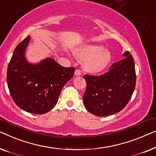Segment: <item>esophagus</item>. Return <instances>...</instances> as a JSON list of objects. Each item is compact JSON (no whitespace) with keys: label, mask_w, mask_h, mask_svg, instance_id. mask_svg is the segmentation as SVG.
I'll return each mask as SVG.
<instances>
[{"label":"esophagus","mask_w":156,"mask_h":156,"mask_svg":"<svg viewBox=\"0 0 156 156\" xmlns=\"http://www.w3.org/2000/svg\"><path fill=\"white\" fill-rule=\"evenodd\" d=\"M81 75V71L79 69H76L75 71V76H80Z\"/></svg>","instance_id":"esophagus-1"}]
</instances>
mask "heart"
<instances>
[{"label":"heart","instance_id":"1","mask_svg":"<svg viewBox=\"0 0 156 156\" xmlns=\"http://www.w3.org/2000/svg\"><path fill=\"white\" fill-rule=\"evenodd\" d=\"M78 58L85 61L84 69L90 73H98L104 71L111 62L112 54L102 46L85 44L75 50Z\"/></svg>","mask_w":156,"mask_h":156}]
</instances>
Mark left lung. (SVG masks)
Listing matches in <instances>:
<instances>
[{"label": "left lung", "instance_id": "left-lung-1", "mask_svg": "<svg viewBox=\"0 0 156 156\" xmlns=\"http://www.w3.org/2000/svg\"><path fill=\"white\" fill-rule=\"evenodd\" d=\"M124 59L114 63L110 70L101 76H84L87 83L83 103L90 112L99 117L119 112L130 100L136 80L133 58L129 51Z\"/></svg>", "mask_w": 156, "mask_h": 156}]
</instances>
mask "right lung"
Returning <instances> with one entry per match:
<instances>
[{
  "label": "right lung",
  "mask_w": 156,
  "mask_h": 156,
  "mask_svg": "<svg viewBox=\"0 0 156 156\" xmlns=\"http://www.w3.org/2000/svg\"><path fill=\"white\" fill-rule=\"evenodd\" d=\"M30 36L19 43L8 64L7 83L15 104L32 114H45L55 107L64 85L73 78L75 69L63 67L53 58L30 63L25 52Z\"/></svg>",
  "instance_id": "obj_1"
}]
</instances>
